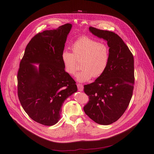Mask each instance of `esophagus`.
<instances>
[{
    "mask_svg": "<svg viewBox=\"0 0 154 154\" xmlns=\"http://www.w3.org/2000/svg\"><path fill=\"white\" fill-rule=\"evenodd\" d=\"M77 86L78 90H79V91H82L83 90V86L82 84L77 83Z\"/></svg>",
    "mask_w": 154,
    "mask_h": 154,
    "instance_id": "1",
    "label": "esophagus"
}]
</instances>
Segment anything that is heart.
I'll return each instance as SVG.
<instances>
[{"instance_id":"obj_1","label":"heart","mask_w":154,"mask_h":154,"mask_svg":"<svg viewBox=\"0 0 154 154\" xmlns=\"http://www.w3.org/2000/svg\"><path fill=\"white\" fill-rule=\"evenodd\" d=\"M72 53L64 51L61 60L65 71L75 75L78 69L77 61L81 62L82 70L76 75L79 82H84L93 77L97 78L106 71L110 57L109 48L105 43L88 36L75 40L71 46Z\"/></svg>"}]
</instances>
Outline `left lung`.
<instances>
[{"mask_svg":"<svg viewBox=\"0 0 154 154\" xmlns=\"http://www.w3.org/2000/svg\"><path fill=\"white\" fill-rule=\"evenodd\" d=\"M95 36L107 41L110 57L105 72L95 82L84 85L89 102L83 110L95 122L111 124L118 120L127 108L132 97L134 58L120 36L113 32L90 27Z\"/></svg>","mask_w":154,"mask_h":154,"instance_id":"1","label":"left lung"}]
</instances>
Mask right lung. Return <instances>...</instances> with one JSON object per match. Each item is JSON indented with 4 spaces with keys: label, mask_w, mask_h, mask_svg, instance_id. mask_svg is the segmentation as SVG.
<instances>
[{
    "label": "right lung",
    "mask_w": 154,
    "mask_h": 154,
    "mask_svg": "<svg viewBox=\"0 0 154 154\" xmlns=\"http://www.w3.org/2000/svg\"><path fill=\"white\" fill-rule=\"evenodd\" d=\"M71 24L34 36L27 45L17 72V95L33 121L51 126L60 119L64 100L77 91L75 82L64 71L61 54ZM33 63H39L38 68Z\"/></svg>",
    "instance_id": "right-lung-1"
}]
</instances>
